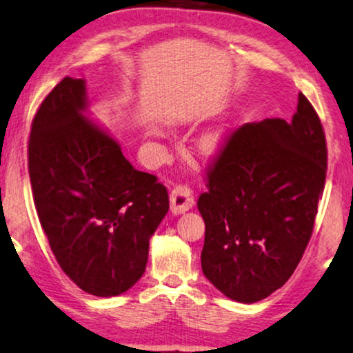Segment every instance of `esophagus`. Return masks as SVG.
<instances>
[{"label":"esophagus","instance_id":"1","mask_svg":"<svg viewBox=\"0 0 353 353\" xmlns=\"http://www.w3.org/2000/svg\"><path fill=\"white\" fill-rule=\"evenodd\" d=\"M194 205L192 189L185 183H180L170 192V208L173 213H185Z\"/></svg>","mask_w":353,"mask_h":353}]
</instances>
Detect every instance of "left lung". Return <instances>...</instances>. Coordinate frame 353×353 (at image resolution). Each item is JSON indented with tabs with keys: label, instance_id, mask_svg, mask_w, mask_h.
Listing matches in <instances>:
<instances>
[{
	"label": "left lung",
	"instance_id": "left-lung-1",
	"mask_svg": "<svg viewBox=\"0 0 353 353\" xmlns=\"http://www.w3.org/2000/svg\"><path fill=\"white\" fill-rule=\"evenodd\" d=\"M326 161L323 125L304 94L291 122H248L224 139L197 199L202 270L224 296L256 303L293 275L312 236Z\"/></svg>",
	"mask_w": 353,
	"mask_h": 353
}]
</instances>
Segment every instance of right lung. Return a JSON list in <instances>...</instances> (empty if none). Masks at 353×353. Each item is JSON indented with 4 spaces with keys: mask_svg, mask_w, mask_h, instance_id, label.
<instances>
[{
    "mask_svg": "<svg viewBox=\"0 0 353 353\" xmlns=\"http://www.w3.org/2000/svg\"><path fill=\"white\" fill-rule=\"evenodd\" d=\"M85 106L83 79L63 78L49 92L32 122L28 173L59 265L85 293L108 298L134 287L145 272L168 192L85 119Z\"/></svg>",
    "mask_w": 353,
    "mask_h": 353,
    "instance_id": "add662e5",
    "label": "right lung"
}]
</instances>
